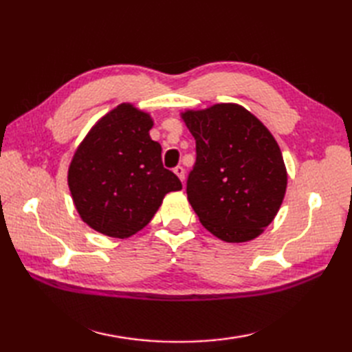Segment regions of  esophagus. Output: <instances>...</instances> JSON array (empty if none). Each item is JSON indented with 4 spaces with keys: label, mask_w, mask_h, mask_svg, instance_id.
Instances as JSON below:
<instances>
[{
    "label": "esophagus",
    "mask_w": 352,
    "mask_h": 352,
    "mask_svg": "<svg viewBox=\"0 0 352 352\" xmlns=\"http://www.w3.org/2000/svg\"><path fill=\"white\" fill-rule=\"evenodd\" d=\"M174 174H175L178 178H180L182 183L184 182V168H182V166L174 168Z\"/></svg>",
    "instance_id": "34e87169"
}]
</instances>
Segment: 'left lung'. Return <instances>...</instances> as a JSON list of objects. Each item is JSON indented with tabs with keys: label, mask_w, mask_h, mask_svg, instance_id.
<instances>
[{
	"label": "left lung",
	"mask_w": 352,
	"mask_h": 352,
	"mask_svg": "<svg viewBox=\"0 0 352 352\" xmlns=\"http://www.w3.org/2000/svg\"><path fill=\"white\" fill-rule=\"evenodd\" d=\"M197 142L188 199L213 236L241 243L258 237L287 188L281 149L263 122L233 102L182 113Z\"/></svg>",
	"instance_id": "8db88e82"
}]
</instances>
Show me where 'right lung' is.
I'll return each mask as SVG.
<instances>
[{"instance_id":"add662e5","label":"right lung","mask_w":352,"mask_h":352,"mask_svg":"<svg viewBox=\"0 0 352 352\" xmlns=\"http://www.w3.org/2000/svg\"><path fill=\"white\" fill-rule=\"evenodd\" d=\"M153 118L122 102L96 121L74 153L68 186L80 218L116 239L136 234L153 219L178 177L162 163V146L149 136Z\"/></svg>"}]
</instances>
